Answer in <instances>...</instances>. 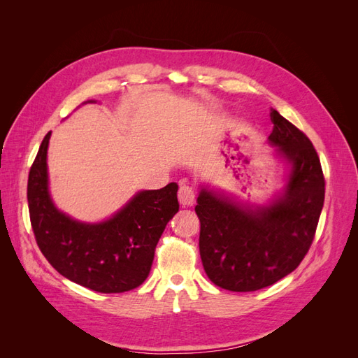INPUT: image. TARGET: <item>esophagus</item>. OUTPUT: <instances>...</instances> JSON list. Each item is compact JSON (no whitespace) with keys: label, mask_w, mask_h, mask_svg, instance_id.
<instances>
[{"label":"esophagus","mask_w":358,"mask_h":358,"mask_svg":"<svg viewBox=\"0 0 358 358\" xmlns=\"http://www.w3.org/2000/svg\"><path fill=\"white\" fill-rule=\"evenodd\" d=\"M178 197H179V203L185 208V206H192L194 201H196V191H194L189 185H180L179 192H178Z\"/></svg>","instance_id":"obj_1"}]
</instances>
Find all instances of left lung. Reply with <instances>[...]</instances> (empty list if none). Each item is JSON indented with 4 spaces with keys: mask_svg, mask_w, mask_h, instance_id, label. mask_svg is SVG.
Masks as SVG:
<instances>
[{
    "mask_svg": "<svg viewBox=\"0 0 358 358\" xmlns=\"http://www.w3.org/2000/svg\"><path fill=\"white\" fill-rule=\"evenodd\" d=\"M270 119L268 143L278 146L291 167L282 196L257 210L206 189L197 199L204 272L229 291L262 289L296 270L313 242L322 210L326 180L315 148L275 109Z\"/></svg>",
    "mask_w": 358,
    "mask_h": 358,
    "instance_id": "1",
    "label": "left lung"
}]
</instances>
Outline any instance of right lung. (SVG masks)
Instances as JSON below:
<instances>
[{
  "instance_id": "obj_1",
  "label": "right lung",
  "mask_w": 358,
  "mask_h": 358,
  "mask_svg": "<svg viewBox=\"0 0 358 358\" xmlns=\"http://www.w3.org/2000/svg\"><path fill=\"white\" fill-rule=\"evenodd\" d=\"M43 138L28 176V209L41 254L58 273L92 291L125 292L145 282L167 222L178 213L175 182L140 191L110 220L85 224L52 203L48 189V146Z\"/></svg>"
}]
</instances>
